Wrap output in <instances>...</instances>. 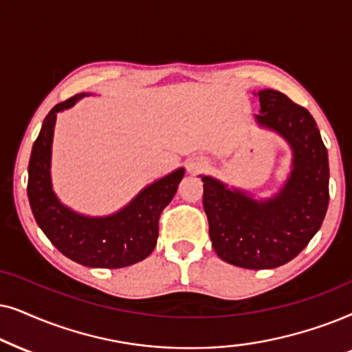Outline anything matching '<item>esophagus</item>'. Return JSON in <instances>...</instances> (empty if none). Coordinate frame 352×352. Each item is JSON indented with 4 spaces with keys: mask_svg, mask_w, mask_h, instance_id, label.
Segmentation results:
<instances>
[{
    "mask_svg": "<svg viewBox=\"0 0 352 352\" xmlns=\"http://www.w3.org/2000/svg\"><path fill=\"white\" fill-rule=\"evenodd\" d=\"M201 167H203V166H201L199 162H191L190 166H188V170H190V172H198Z\"/></svg>",
    "mask_w": 352,
    "mask_h": 352,
    "instance_id": "34e87169",
    "label": "esophagus"
}]
</instances>
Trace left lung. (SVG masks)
<instances>
[{
	"instance_id": "left-lung-1",
	"label": "left lung",
	"mask_w": 352,
	"mask_h": 352,
	"mask_svg": "<svg viewBox=\"0 0 352 352\" xmlns=\"http://www.w3.org/2000/svg\"><path fill=\"white\" fill-rule=\"evenodd\" d=\"M256 122L292 148V170L272 198L256 199L210 175L203 180L209 236L220 259L243 269H275L294 259L329 208V154L316 120L277 90H261Z\"/></svg>"
}]
</instances>
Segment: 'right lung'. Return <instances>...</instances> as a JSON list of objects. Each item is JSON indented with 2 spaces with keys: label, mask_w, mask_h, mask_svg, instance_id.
Returning a JSON list of instances; mask_svg holds the SVG:
<instances>
[{
  "label": "right lung",
  "mask_w": 352,
  "mask_h": 352,
  "mask_svg": "<svg viewBox=\"0 0 352 352\" xmlns=\"http://www.w3.org/2000/svg\"><path fill=\"white\" fill-rule=\"evenodd\" d=\"M90 93L59 102L45 117L29 162L30 208L38 227L65 257L96 269H120L146 259L157 243L159 217L177 193L185 168L144 186L114 214L91 217L60 203L51 182V148L58 112L69 109Z\"/></svg>",
  "instance_id": "add662e5"
}]
</instances>
